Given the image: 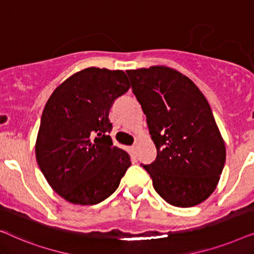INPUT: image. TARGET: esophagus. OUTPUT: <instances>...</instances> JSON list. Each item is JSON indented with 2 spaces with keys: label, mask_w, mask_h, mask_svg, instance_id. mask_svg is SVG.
I'll return each instance as SVG.
<instances>
[{
  "label": "esophagus",
  "mask_w": 254,
  "mask_h": 254,
  "mask_svg": "<svg viewBox=\"0 0 254 254\" xmlns=\"http://www.w3.org/2000/svg\"><path fill=\"white\" fill-rule=\"evenodd\" d=\"M138 145H140V144H138L137 142H135V143L133 144V147H131V149H133V151H134V152H136V151H137V149H138Z\"/></svg>",
  "instance_id": "1"
}]
</instances>
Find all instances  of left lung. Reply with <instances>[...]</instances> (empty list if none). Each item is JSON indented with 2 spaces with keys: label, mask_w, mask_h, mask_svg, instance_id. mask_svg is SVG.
<instances>
[{
  "label": "left lung",
  "mask_w": 254,
  "mask_h": 254,
  "mask_svg": "<svg viewBox=\"0 0 254 254\" xmlns=\"http://www.w3.org/2000/svg\"><path fill=\"white\" fill-rule=\"evenodd\" d=\"M157 157L143 165L156 192L176 207L196 206L216 189L225 143L209 103L192 79L166 65L127 70Z\"/></svg>",
  "instance_id": "1"
}]
</instances>
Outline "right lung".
<instances>
[{"label": "right lung", "mask_w": 254, "mask_h": 254, "mask_svg": "<svg viewBox=\"0 0 254 254\" xmlns=\"http://www.w3.org/2000/svg\"><path fill=\"white\" fill-rule=\"evenodd\" d=\"M129 88L125 71L90 67L62 82L47 100L36 158L50 186L69 202H102L130 166L128 152L109 135L113 100Z\"/></svg>", "instance_id": "right-lung-1"}]
</instances>
